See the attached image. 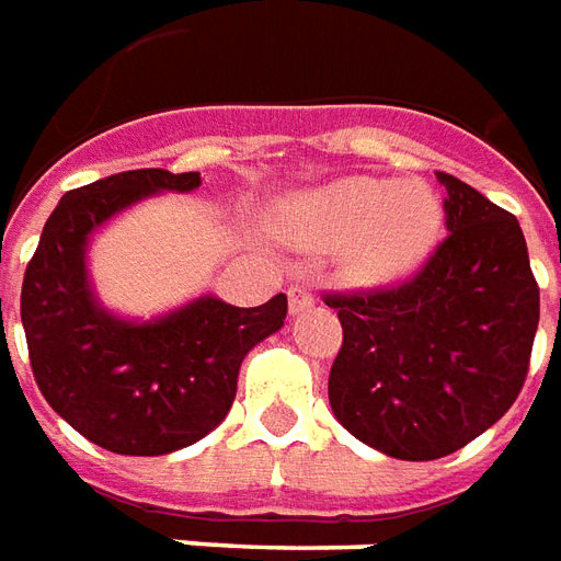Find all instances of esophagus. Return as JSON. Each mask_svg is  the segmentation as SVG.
Returning <instances> with one entry per match:
<instances>
[{
  "label": "esophagus",
  "mask_w": 561,
  "mask_h": 561,
  "mask_svg": "<svg viewBox=\"0 0 561 561\" xmlns=\"http://www.w3.org/2000/svg\"><path fill=\"white\" fill-rule=\"evenodd\" d=\"M287 299H289V313H301L305 308H311L313 305V293L308 287L293 284V287L287 289Z\"/></svg>",
  "instance_id": "obj_1"
}]
</instances>
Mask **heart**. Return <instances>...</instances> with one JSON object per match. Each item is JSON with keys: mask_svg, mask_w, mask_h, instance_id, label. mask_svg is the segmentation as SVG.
<instances>
[{"mask_svg": "<svg viewBox=\"0 0 561 561\" xmlns=\"http://www.w3.org/2000/svg\"><path fill=\"white\" fill-rule=\"evenodd\" d=\"M444 202L428 184L389 178H337L289 198L274 232L301 250L337 248V274L353 287H389L438 248Z\"/></svg>", "mask_w": 561, "mask_h": 561, "instance_id": "heart-1", "label": "heart"}]
</instances>
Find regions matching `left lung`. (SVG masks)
Returning a JSON list of instances; mask_svg holds the SVG:
<instances>
[{"label": "left lung", "mask_w": 561, "mask_h": 561, "mask_svg": "<svg viewBox=\"0 0 561 561\" xmlns=\"http://www.w3.org/2000/svg\"><path fill=\"white\" fill-rule=\"evenodd\" d=\"M438 181L450 236L423 272L396 289L325 296L344 329L332 414L404 462L450 456L511 411L541 317L514 214L453 174Z\"/></svg>", "instance_id": "left-lung-1"}]
</instances>
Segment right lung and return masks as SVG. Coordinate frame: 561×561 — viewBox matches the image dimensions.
Returning a JSON list of instances; mask_svg holds the SVG:
<instances>
[{"instance_id": "add662e5", "label": "right lung", "mask_w": 561, "mask_h": 561, "mask_svg": "<svg viewBox=\"0 0 561 561\" xmlns=\"http://www.w3.org/2000/svg\"><path fill=\"white\" fill-rule=\"evenodd\" d=\"M198 172L135 169L59 198L23 274L20 320L35 383L75 432L121 456H165L229 414L238 368L287 320V296L236 308L198 296L150 320L108 311L87 248L117 214L160 193H193Z\"/></svg>"}]
</instances>
